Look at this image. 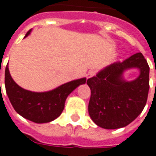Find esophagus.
Wrapping results in <instances>:
<instances>
[{
  "label": "esophagus",
  "mask_w": 156,
  "mask_h": 156,
  "mask_svg": "<svg viewBox=\"0 0 156 156\" xmlns=\"http://www.w3.org/2000/svg\"><path fill=\"white\" fill-rule=\"evenodd\" d=\"M95 74H96V72L94 71V70H90V71H88V73H87V78H92V77H93Z\"/></svg>",
  "instance_id": "1"
}]
</instances>
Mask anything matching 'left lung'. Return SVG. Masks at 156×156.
Masks as SVG:
<instances>
[{
    "instance_id": "left-lung-1",
    "label": "left lung",
    "mask_w": 156,
    "mask_h": 156,
    "mask_svg": "<svg viewBox=\"0 0 156 156\" xmlns=\"http://www.w3.org/2000/svg\"><path fill=\"white\" fill-rule=\"evenodd\" d=\"M138 68V78L126 81V70ZM149 67L141 53L123 62L108 65L88 78L91 89L88 113L96 125L104 129H118L129 125L141 113L146 104L149 88Z\"/></svg>"
}]
</instances>
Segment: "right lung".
<instances>
[{"label":"right lung","instance_id":"add662e5","mask_svg":"<svg viewBox=\"0 0 156 156\" xmlns=\"http://www.w3.org/2000/svg\"><path fill=\"white\" fill-rule=\"evenodd\" d=\"M31 30L25 37L30 34ZM86 83V78L69 82L55 89L44 93H35L22 88L11 78L8 68L5 71V91L11 105L17 113L24 118L35 123L50 122L60 116L68 96L81 84Z\"/></svg>","mask_w":156,"mask_h":156}]
</instances>
